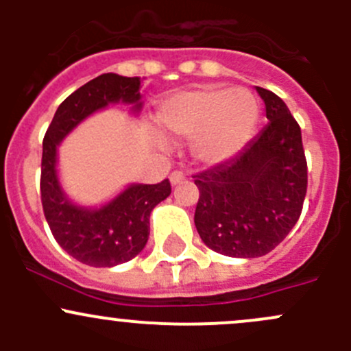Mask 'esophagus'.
<instances>
[{"label": "esophagus", "mask_w": 351, "mask_h": 351, "mask_svg": "<svg viewBox=\"0 0 351 351\" xmlns=\"http://www.w3.org/2000/svg\"><path fill=\"white\" fill-rule=\"evenodd\" d=\"M185 173L183 171H173L171 175H169V182H171V185H180V183H183V180H185Z\"/></svg>", "instance_id": "esophagus-1"}]
</instances>
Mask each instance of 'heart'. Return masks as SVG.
I'll return each mask as SVG.
<instances>
[{
    "mask_svg": "<svg viewBox=\"0 0 351 351\" xmlns=\"http://www.w3.org/2000/svg\"><path fill=\"white\" fill-rule=\"evenodd\" d=\"M260 104L246 88H200L166 98L158 122L168 136L195 137V153L204 161L234 154L256 129Z\"/></svg>",
    "mask_w": 351,
    "mask_h": 351,
    "instance_id": "1",
    "label": "heart"
}]
</instances>
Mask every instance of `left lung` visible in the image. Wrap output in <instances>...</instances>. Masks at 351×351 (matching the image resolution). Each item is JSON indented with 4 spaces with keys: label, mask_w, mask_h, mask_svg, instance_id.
<instances>
[{
    "label": "left lung",
    "mask_w": 351,
    "mask_h": 351,
    "mask_svg": "<svg viewBox=\"0 0 351 351\" xmlns=\"http://www.w3.org/2000/svg\"><path fill=\"white\" fill-rule=\"evenodd\" d=\"M270 122L234 158L193 175L200 192L195 228L215 253H270L299 221L307 161L297 120L280 97L256 86Z\"/></svg>",
    "instance_id": "left-lung-1"
}]
</instances>
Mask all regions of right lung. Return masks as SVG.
<instances>
[{
	"label": "right lung",
	"instance_id": "add662e5",
	"mask_svg": "<svg viewBox=\"0 0 351 351\" xmlns=\"http://www.w3.org/2000/svg\"><path fill=\"white\" fill-rule=\"evenodd\" d=\"M141 77L107 73L88 81L59 105L44 136L40 200L59 246L90 267H115L141 253L149 238L151 210L171 193L169 180L158 185H130L100 208L77 207L62 192L56 171L58 144L81 122L108 104L141 110Z\"/></svg>",
	"mask_w": 351,
	"mask_h": 351
}]
</instances>
